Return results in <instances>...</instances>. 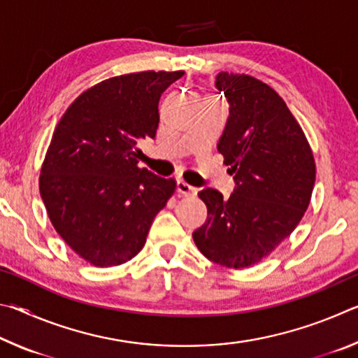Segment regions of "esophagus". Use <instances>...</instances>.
<instances>
[{"label": "esophagus", "instance_id": "esophagus-1", "mask_svg": "<svg viewBox=\"0 0 358 358\" xmlns=\"http://www.w3.org/2000/svg\"><path fill=\"white\" fill-rule=\"evenodd\" d=\"M177 189L180 194H183V196H194V194L197 192V189L191 185H187L186 181L183 180H178L177 181Z\"/></svg>", "mask_w": 358, "mask_h": 358}]
</instances>
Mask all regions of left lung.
<instances>
[{
    "instance_id": "1",
    "label": "left lung",
    "mask_w": 358,
    "mask_h": 358,
    "mask_svg": "<svg viewBox=\"0 0 358 358\" xmlns=\"http://www.w3.org/2000/svg\"><path fill=\"white\" fill-rule=\"evenodd\" d=\"M215 87L229 102L217 151L235 187L229 199L213 187L199 192L208 216L192 238L211 262L245 268L294 232L311 201L316 164L300 124L273 88L229 72L216 76Z\"/></svg>"
}]
</instances>
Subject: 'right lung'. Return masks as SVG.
Wrapping results in <instances>:
<instances>
[{
  "label": "right lung",
  "instance_id": "1",
  "mask_svg": "<svg viewBox=\"0 0 358 358\" xmlns=\"http://www.w3.org/2000/svg\"><path fill=\"white\" fill-rule=\"evenodd\" d=\"M183 71L112 77L72 102L41 169L39 191L66 243L96 266L124 264L142 250L173 178L137 167L136 145L156 137L161 94Z\"/></svg>",
  "mask_w": 358,
  "mask_h": 358
}]
</instances>
